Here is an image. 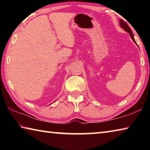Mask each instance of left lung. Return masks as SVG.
<instances>
[{"instance_id": "8db88e82", "label": "left lung", "mask_w": 150, "mask_h": 150, "mask_svg": "<svg viewBox=\"0 0 150 150\" xmlns=\"http://www.w3.org/2000/svg\"><path fill=\"white\" fill-rule=\"evenodd\" d=\"M120 26H121L122 28H123L124 30H125V31H126L127 32H128L129 34H130V37L132 38V39L133 41L136 44L135 40H134L133 33H132V30H131V29L130 28V27L128 26V25L126 23V22L124 21V20H121V19L120 20Z\"/></svg>"}]
</instances>
